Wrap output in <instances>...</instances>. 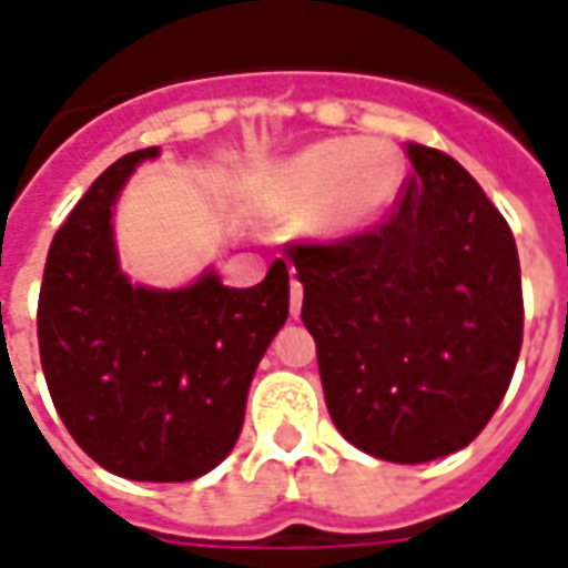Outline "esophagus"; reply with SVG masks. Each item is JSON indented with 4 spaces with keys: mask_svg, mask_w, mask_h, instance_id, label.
Instances as JSON below:
<instances>
[{
    "mask_svg": "<svg viewBox=\"0 0 568 568\" xmlns=\"http://www.w3.org/2000/svg\"><path fill=\"white\" fill-rule=\"evenodd\" d=\"M301 301H304V285L297 283V280H292V316L301 313Z\"/></svg>",
    "mask_w": 568,
    "mask_h": 568,
    "instance_id": "obj_1",
    "label": "esophagus"
}]
</instances>
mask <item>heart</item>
Here are the masks:
<instances>
[{
  "label": "heart",
  "instance_id": "1",
  "mask_svg": "<svg viewBox=\"0 0 568 568\" xmlns=\"http://www.w3.org/2000/svg\"><path fill=\"white\" fill-rule=\"evenodd\" d=\"M402 185V154L383 140H322L276 163L267 175L271 210L310 215L322 234H344L377 219Z\"/></svg>",
  "mask_w": 568,
  "mask_h": 568
}]
</instances>
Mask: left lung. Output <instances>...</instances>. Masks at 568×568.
<instances>
[{
	"mask_svg": "<svg viewBox=\"0 0 568 568\" xmlns=\"http://www.w3.org/2000/svg\"><path fill=\"white\" fill-rule=\"evenodd\" d=\"M417 173L381 224L288 243L325 405L358 450L417 465L463 450L508 393L524 344L508 222L450 154L407 142Z\"/></svg>",
	"mask_w": 568,
	"mask_h": 568,
	"instance_id": "left-lung-1",
	"label": "left lung"
}]
</instances>
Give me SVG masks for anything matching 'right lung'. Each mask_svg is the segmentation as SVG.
<instances>
[{
  "instance_id": "add662e5",
  "label": "right lung",
  "mask_w": 568,
  "mask_h": 568,
  "mask_svg": "<svg viewBox=\"0 0 568 568\" xmlns=\"http://www.w3.org/2000/svg\"><path fill=\"white\" fill-rule=\"evenodd\" d=\"M158 149L105 170L51 240L39 292V356L81 450L130 480H194L234 450L248 383L288 320V267L252 288L215 273L154 292L118 271L112 206Z\"/></svg>"
}]
</instances>
